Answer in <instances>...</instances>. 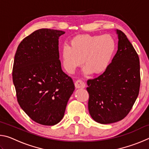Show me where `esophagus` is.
<instances>
[{
	"label": "esophagus",
	"instance_id": "1",
	"mask_svg": "<svg viewBox=\"0 0 149 149\" xmlns=\"http://www.w3.org/2000/svg\"><path fill=\"white\" fill-rule=\"evenodd\" d=\"M75 86L77 89H84V88L85 87V84L83 81L81 79H77V81H75Z\"/></svg>",
	"mask_w": 149,
	"mask_h": 149
}]
</instances>
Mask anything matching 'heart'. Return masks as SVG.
I'll return each mask as SVG.
<instances>
[{
	"instance_id": "1",
	"label": "heart",
	"mask_w": 149,
	"mask_h": 149,
	"mask_svg": "<svg viewBox=\"0 0 149 149\" xmlns=\"http://www.w3.org/2000/svg\"><path fill=\"white\" fill-rule=\"evenodd\" d=\"M115 47L110 35H77L70 41V46L62 47L63 65L68 72L73 73L84 62L86 74H102L110 64Z\"/></svg>"
}]
</instances>
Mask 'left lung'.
Returning a JSON list of instances; mask_svg holds the SVG:
<instances>
[{
  "mask_svg": "<svg viewBox=\"0 0 149 149\" xmlns=\"http://www.w3.org/2000/svg\"><path fill=\"white\" fill-rule=\"evenodd\" d=\"M118 47L107 69L87 81L91 116L102 124L123 120L132 110L139 93V56L124 33L116 30Z\"/></svg>",
  "mask_w": 149,
  "mask_h": 149,
  "instance_id": "obj_1",
  "label": "left lung"
}]
</instances>
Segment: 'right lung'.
Instances as JSON below:
<instances>
[{
  "instance_id": "right-lung-1",
  "label": "right lung",
  "mask_w": 149,
  "mask_h": 149,
  "mask_svg": "<svg viewBox=\"0 0 149 149\" xmlns=\"http://www.w3.org/2000/svg\"><path fill=\"white\" fill-rule=\"evenodd\" d=\"M65 32L40 29L17 47L12 79L20 107L34 122L54 125L64 117L75 89L71 77L62 70L58 39Z\"/></svg>"
}]
</instances>
